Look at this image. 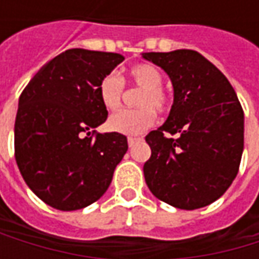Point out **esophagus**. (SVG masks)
Listing matches in <instances>:
<instances>
[{"instance_id":"obj_1","label":"esophagus","mask_w":259,"mask_h":259,"mask_svg":"<svg viewBox=\"0 0 259 259\" xmlns=\"http://www.w3.org/2000/svg\"><path fill=\"white\" fill-rule=\"evenodd\" d=\"M137 141H138V138H135V137H128V145H130V147H133Z\"/></svg>"}]
</instances>
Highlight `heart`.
<instances>
[{
    "instance_id": "b5f03b06",
    "label": "heart",
    "mask_w": 259,
    "mask_h": 259,
    "mask_svg": "<svg viewBox=\"0 0 259 259\" xmlns=\"http://www.w3.org/2000/svg\"><path fill=\"white\" fill-rule=\"evenodd\" d=\"M128 79L137 88H141L137 106L133 111H119L111 115L108 128L114 133L124 135H137L144 133L155 122V112H164L168 108V96L163 91V75L151 63H138L130 67ZM124 82L115 73L105 75L98 85V98L106 111L119 108L122 99Z\"/></svg>"
}]
</instances>
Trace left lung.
Here are the masks:
<instances>
[{"instance_id": "1", "label": "left lung", "mask_w": 259, "mask_h": 259, "mask_svg": "<svg viewBox=\"0 0 259 259\" xmlns=\"http://www.w3.org/2000/svg\"><path fill=\"white\" fill-rule=\"evenodd\" d=\"M143 57L164 70L174 91L167 121L145 137L151 148L145 183L157 199L179 209L213 203L234 182L244 151V111L234 88L194 50Z\"/></svg>"}]
</instances>
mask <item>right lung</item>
Here are the masks:
<instances>
[{"mask_svg": "<svg viewBox=\"0 0 259 259\" xmlns=\"http://www.w3.org/2000/svg\"><path fill=\"white\" fill-rule=\"evenodd\" d=\"M124 59L69 49L46 63L20 95L15 161L31 192L55 209L77 210L101 199L128 150L125 135H95L108 116L98 85Z\"/></svg>", "mask_w": 259, "mask_h": 259, "instance_id": "add662e5", "label": "right lung"}]
</instances>
